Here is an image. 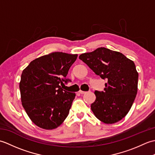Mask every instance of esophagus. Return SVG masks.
Returning <instances> with one entry per match:
<instances>
[{
	"instance_id": "1",
	"label": "esophagus",
	"mask_w": 155,
	"mask_h": 155,
	"mask_svg": "<svg viewBox=\"0 0 155 155\" xmlns=\"http://www.w3.org/2000/svg\"><path fill=\"white\" fill-rule=\"evenodd\" d=\"M78 93L83 94L86 93V92H85V91H78Z\"/></svg>"
}]
</instances>
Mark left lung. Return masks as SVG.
Returning a JSON list of instances; mask_svg holds the SVG:
<instances>
[{
	"label": "left lung",
	"mask_w": 155,
	"mask_h": 155,
	"mask_svg": "<svg viewBox=\"0 0 155 155\" xmlns=\"http://www.w3.org/2000/svg\"><path fill=\"white\" fill-rule=\"evenodd\" d=\"M97 75L107 79L104 91H95L91 110L98 120L113 124L126 116L135 99L139 74L133 61L119 52L101 47L79 56Z\"/></svg>",
	"instance_id": "1"
}]
</instances>
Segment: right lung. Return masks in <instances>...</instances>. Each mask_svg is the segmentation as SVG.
Wrapping results in <instances>:
<instances>
[{"mask_svg": "<svg viewBox=\"0 0 155 155\" xmlns=\"http://www.w3.org/2000/svg\"><path fill=\"white\" fill-rule=\"evenodd\" d=\"M77 56L52 52L35 59L23 70L19 83L22 104L38 127L54 129L67 117L76 94L62 88L64 82L71 81L66 77Z\"/></svg>", "mask_w": 155, "mask_h": 155, "instance_id": "obj_1", "label": "right lung"}]
</instances>
